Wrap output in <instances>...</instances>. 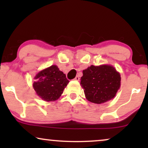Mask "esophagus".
<instances>
[{
  "mask_svg": "<svg viewBox=\"0 0 148 148\" xmlns=\"http://www.w3.org/2000/svg\"><path fill=\"white\" fill-rule=\"evenodd\" d=\"M75 80H76V81H79V76H76L75 78Z\"/></svg>",
  "mask_w": 148,
  "mask_h": 148,
  "instance_id": "esophagus-1",
  "label": "esophagus"
}]
</instances>
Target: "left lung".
I'll use <instances>...</instances> for the list:
<instances>
[{"instance_id":"left-lung-1","label":"left lung","mask_w":148,"mask_h":148,"mask_svg":"<svg viewBox=\"0 0 148 148\" xmlns=\"http://www.w3.org/2000/svg\"><path fill=\"white\" fill-rule=\"evenodd\" d=\"M80 84L87 100L102 104L116 96L121 86V75L111 65H91L83 71Z\"/></svg>"}]
</instances>
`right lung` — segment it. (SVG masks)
I'll use <instances>...</instances> for the list:
<instances>
[{
	"label": "right lung",
	"mask_w": 148,
	"mask_h": 148,
	"mask_svg": "<svg viewBox=\"0 0 148 148\" xmlns=\"http://www.w3.org/2000/svg\"><path fill=\"white\" fill-rule=\"evenodd\" d=\"M33 87L36 94L46 102L55 101L60 98L69 82L65 74L57 66L52 65L41 71L35 77Z\"/></svg>",
	"instance_id": "obj_1"
}]
</instances>
